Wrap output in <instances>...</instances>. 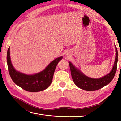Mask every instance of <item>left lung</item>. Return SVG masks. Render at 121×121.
I'll return each mask as SVG.
<instances>
[{
  "instance_id": "obj_1",
  "label": "left lung",
  "mask_w": 121,
  "mask_h": 121,
  "mask_svg": "<svg viewBox=\"0 0 121 121\" xmlns=\"http://www.w3.org/2000/svg\"><path fill=\"white\" fill-rule=\"evenodd\" d=\"M116 48V58L114 65L112 71L109 74L105 76L100 78L95 79L88 77L83 74L81 71L73 66L72 63L69 62L70 66L71 74L73 81L76 85L81 89L86 91H95L101 89L111 82L115 75L118 61V52L117 48Z\"/></svg>"
}]
</instances>
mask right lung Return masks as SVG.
<instances>
[{
  "label": "right lung",
  "instance_id": "right-lung-1",
  "mask_svg": "<svg viewBox=\"0 0 121 121\" xmlns=\"http://www.w3.org/2000/svg\"><path fill=\"white\" fill-rule=\"evenodd\" d=\"M62 57L52 61L43 71L32 75L24 74L15 70L10 58L9 48H8L7 62L10 76L16 85L26 91L36 92L46 89L52 83L53 75L57 65Z\"/></svg>",
  "mask_w": 121,
  "mask_h": 121
}]
</instances>
